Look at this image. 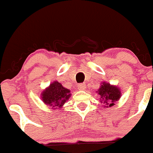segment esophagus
Here are the masks:
<instances>
[{
	"instance_id": "esophagus-1",
	"label": "esophagus",
	"mask_w": 153,
	"mask_h": 153,
	"mask_svg": "<svg viewBox=\"0 0 153 153\" xmlns=\"http://www.w3.org/2000/svg\"><path fill=\"white\" fill-rule=\"evenodd\" d=\"M77 87H78L79 90H84L85 88V85L84 83H80V84H78Z\"/></svg>"
}]
</instances>
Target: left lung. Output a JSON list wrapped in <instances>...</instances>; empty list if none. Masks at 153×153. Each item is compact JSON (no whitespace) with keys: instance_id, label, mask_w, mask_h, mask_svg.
<instances>
[{"instance_id":"1","label":"left lung","mask_w":153,"mask_h":153,"mask_svg":"<svg viewBox=\"0 0 153 153\" xmlns=\"http://www.w3.org/2000/svg\"><path fill=\"white\" fill-rule=\"evenodd\" d=\"M97 92L101 96L100 102L105 104L106 107L114 105V102L118 100L121 96L120 89L116 86L111 85L109 83H102Z\"/></svg>"}]
</instances>
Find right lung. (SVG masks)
<instances>
[{
    "instance_id": "obj_1",
    "label": "right lung",
    "mask_w": 153,
    "mask_h": 153,
    "mask_svg": "<svg viewBox=\"0 0 153 153\" xmlns=\"http://www.w3.org/2000/svg\"><path fill=\"white\" fill-rule=\"evenodd\" d=\"M70 90L63 87L61 83L55 81L42 92V100L48 105L60 108L70 97Z\"/></svg>"
}]
</instances>
